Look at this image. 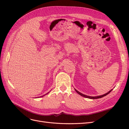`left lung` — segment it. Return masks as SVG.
<instances>
[{
	"label": "left lung",
	"mask_w": 129,
	"mask_h": 129,
	"mask_svg": "<svg viewBox=\"0 0 129 129\" xmlns=\"http://www.w3.org/2000/svg\"><path fill=\"white\" fill-rule=\"evenodd\" d=\"M75 91L77 92V93H79V95H80L81 96H83V97H85V98L90 99H100V98H102V97H104V96H105L107 95L108 94H109V93H110V92H111V91L112 90V89H111V90H110V91H109V92H108L107 93H105V94H104V95H101V96H94V97H93V96H87V95H84V94H83V93H82L80 92L79 91H77V90H76L75 89Z\"/></svg>",
	"instance_id": "left-lung-1"
}]
</instances>
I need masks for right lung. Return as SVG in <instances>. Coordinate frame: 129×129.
<instances>
[{"mask_svg": "<svg viewBox=\"0 0 129 129\" xmlns=\"http://www.w3.org/2000/svg\"><path fill=\"white\" fill-rule=\"evenodd\" d=\"M49 93V92H48L47 93ZM47 93H46V94H47ZM45 95H43V96H42L41 97H43V96H45ZM40 97H41V96H40Z\"/></svg>", "mask_w": 129, "mask_h": 129, "instance_id": "add662e5", "label": "right lung"}]
</instances>
